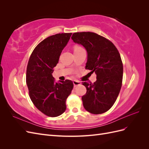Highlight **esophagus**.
Segmentation results:
<instances>
[{"label":"esophagus","instance_id":"1","mask_svg":"<svg viewBox=\"0 0 149 149\" xmlns=\"http://www.w3.org/2000/svg\"><path fill=\"white\" fill-rule=\"evenodd\" d=\"M73 84H74V86L76 87L77 86H79V85H81V83L79 81H73Z\"/></svg>","mask_w":149,"mask_h":149}]
</instances>
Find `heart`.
<instances>
[{"instance_id": "1", "label": "heart", "mask_w": 149, "mask_h": 149, "mask_svg": "<svg viewBox=\"0 0 149 149\" xmlns=\"http://www.w3.org/2000/svg\"><path fill=\"white\" fill-rule=\"evenodd\" d=\"M80 48H82V47H81L80 46H78V45H76L74 47V50H76V49H78Z\"/></svg>"}]
</instances>
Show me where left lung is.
<instances>
[{
  "label": "left lung",
  "mask_w": 149,
  "mask_h": 149,
  "mask_svg": "<svg viewBox=\"0 0 149 149\" xmlns=\"http://www.w3.org/2000/svg\"><path fill=\"white\" fill-rule=\"evenodd\" d=\"M71 38L86 49V69L96 74L94 83H82L87 90L82 96L83 106L91 114H102L114 105L123 84V65L120 53L109 40L95 33L76 32Z\"/></svg>",
  "instance_id": "8db88e82"
}]
</instances>
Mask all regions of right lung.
<instances>
[{
  "mask_svg": "<svg viewBox=\"0 0 149 149\" xmlns=\"http://www.w3.org/2000/svg\"><path fill=\"white\" fill-rule=\"evenodd\" d=\"M71 34L58 33L43 40L31 53L26 68V82L31 101L40 111L52 118L65 111L66 99L73 88L72 81L57 83L52 75Z\"/></svg>",
  "mask_w": 149,
  "mask_h": 149,
  "instance_id": "obj_1",
  "label": "right lung"
}]
</instances>
